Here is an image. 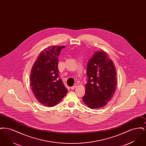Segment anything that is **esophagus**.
Wrapping results in <instances>:
<instances>
[{
  "instance_id": "1",
  "label": "esophagus",
  "mask_w": 146,
  "mask_h": 146,
  "mask_svg": "<svg viewBox=\"0 0 146 146\" xmlns=\"http://www.w3.org/2000/svg\"><path fill=\"white\" fill-rule=\"evenodd\" d=\"M76 88V85H74V86H72V87L70 88V89H71V90H74Z\"/></svg>"
}]
</instances>
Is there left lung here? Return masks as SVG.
Masks as SVG:
<instances>
[{"mask_svg": "<svg viewBox=\"0 0 146 146\" xmlns=\"http://www.w3.org/2000/svg\"><path fill=\"white\" fill-rule=\"evenodd\" d=\"M88 83L82 100L91 109L102 108L113 97L117 85V72L109 55L103 50L94 53L87 66Z\"/></svg>", "mask_w": 146, "mask_h": 146, "instance_id": "8db88e82", "label": "left lung"}]
</instances>
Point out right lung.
<instances>
[{
	"label": "right lung",
	"mask_w": 146,
	"mask_h": 146,
	"mask_svg": "<svg viewBox=\"0 0 146 146\" xmlns=\"http://www.w3.org/2000/svg\"><path fill=\"white\" fill-rule=\"evenodd\" d=\"M64 46H50L37 57L31 72L32 90L42 105L53 107L65 96L68 90L59 78L58 56Z\"/></svg>",
	"instance_id": "add662e5"
}]
</instances>
